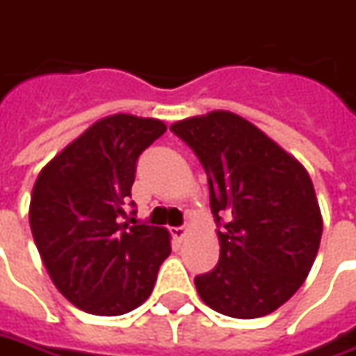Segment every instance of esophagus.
<instances>
[{
  "instance_id": "34e87169",
  "label": "esophagus",
  "mask_w": 356,
  "mask_h": 356,
  "mask_svg": "<svg viewBox=\"0 0 356 356\" xmlns=\"http://www.w3.org/2000/svg\"><path fill=\"white\" fill-rule=\"evenodd\" d=\"M171 235H173V239L177 241V243H181V241L189 235V229H187V227H173V229H171Z\"/></svg>"
}]
</instances>
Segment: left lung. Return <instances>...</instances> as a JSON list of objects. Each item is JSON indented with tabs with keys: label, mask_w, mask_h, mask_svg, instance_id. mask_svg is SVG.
I'll return each mask as SVG.
<instances>
[{
	"label": "left lung",
	"mask_w": 356,
	"mask_h": 356,
	"mask_svg": "<svg viewBox=\"0 0 356 356\" xmlns=\"http://www.w3.org/2000/svg\"><path fill=\"white\" fill-rule=\"evenodd\" d=\"M209 177L219 263L195 277L199 297L233 318L265 317L286 302L315 263L323 215L307 169L245 117L231 111L171 125Z\"/></svg>",
	"instance_id": "8db88e82"
}]
</instances>
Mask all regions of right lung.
Returning <instances> with one entry per match:
<instances>
[{
	"instance_id": "add662e5",
	"label": "right lung",
	"mask_w": 356,
	"mask_h": 356,
	"mask_svg": "<svg viewBox=\"0 0 356 356\" xmlns=\"http://www.w3.org/2000/svg\"><path fill=\"white\" fill-rule=\"evenodd\" d=\"M165 131L153 117H103L35 179L33 241L57 291L86 313L117 317L143 305L171 253L167 229L123 221L137 157Z\"/></svg>"
}]
</instances>
